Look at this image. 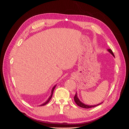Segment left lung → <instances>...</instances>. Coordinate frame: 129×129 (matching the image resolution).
Returning a JSON list of instances; mask_svg holds the SVG:
<instances>
[{"mask_svg":"<svg viewBox=\"0 0 129 129\" xmlns=\"http://www.w3.org/2000/svg\"><path fill=\"white\" fill-rule=\"evenodd\" d=\"M108 51L112 55H113V56L115 57V55L114 53H113L112 50L110 49H108ZM74 101H75V102L76 103V104L78 105V106H79L80 107H81V108H85V109H89V108H92V107H96L97 106V105H99L101 104H102V103H100V104H98L97 105H86L84 103H83L82 102H81V101H80V100L79 99V98L77 97V93H76V94L75 95V96L74 97Z\"/></svg>","mask_w":129,"mask_h":129,"instance_id":"left-lung-1","label":"left lung"}]
</instances>
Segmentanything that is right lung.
I'll use <instances>...</instances> for the list:
<instances>
[{
    "mask_svg": "<svg viewBox=\"0 0 129 129\" xmlns=\"http://www.w3.org/2000/svg\"><path fill=\"white\" fill-rule=\"evenodd\" d=\"M55 87H56V85H55V86H54V87L53 88V89H52V93H51V95L50 96V97H49L48 99L47 100L46 102H45L44 103H43V104H42L41 105H40V106H43V105H46V104H47V103L49 102V101L50 100H51V99H52V95H53V93L54 90V89H55Z\"/></svg>",
    "mask_w": 129,
    "mask_h": 129,
    "instance_id": "obj_1",
    "label": "right lung"
}]
</instances>
